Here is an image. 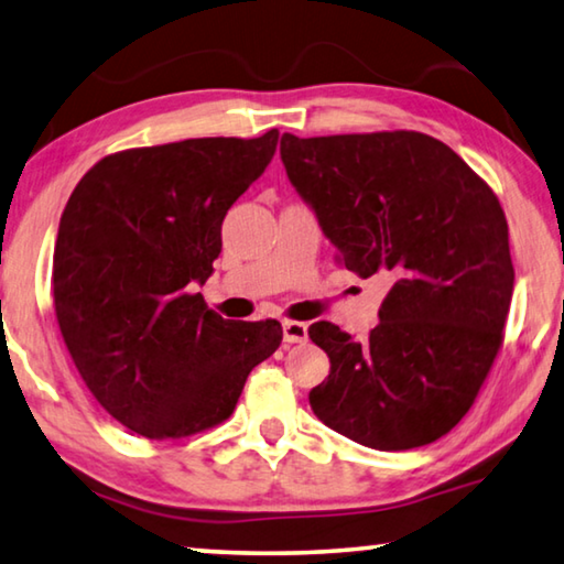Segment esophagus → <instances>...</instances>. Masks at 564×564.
Listing matches in <instances>:
<instances>
[{"mask_svg": "<svg viewBox=\"0 0 564 564\" xmlns=\"http://www.w3.org/2000/svg\"><path fill=\"white\" fill-rule=\"evenodd\" d=\"M282 337H284V343H288V345L304 343V339H307V325H304V322L284 319L282 322Z\"/></svg>", "mask_w": 564, "mask_h": 564, "instance_id": "1", "label": "esophagus"}]
</instances>
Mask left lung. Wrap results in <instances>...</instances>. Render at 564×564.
<instances>
[{
	"mask_svg": "<svg viewBox=\"0 0 564 564\" xmlns=\"http://www.w3.org/2000/svg\"><path fill=\"white\" fill-rule=\"evenodd\" d=\"M292 187L339 260L392 282L365 339L310 327L329 357L312 412L359 445H430L473 408L502 345L514 270L495 192L422 132L282 134Z\"/></svg>",
	"mask_w": 564,
	"mask_h": 564,
	"instance_id": "8db88e82",
	"label": "left lung"
}]
</instances>
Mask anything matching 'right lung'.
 Returning <instances> with one entry per match:
<instances>
[{"mask_svg": "<svg viewBox=\"0 0 564 564\" xmlns=\"http://www.w3.org/2000/svg\"><path fill=\"white\" fill-rule=\"evenodd\" d=\"M276 140L270 129L109 154L62 212L52 292L64 345L101 408L137 435L225 422L247 375L282 343L276 319H221L195 294L215 272L221 219Z\"/></svg>", "mask_w": 564, "mask_h": 564, "instance_id": "add662e5", "label": "right lung"}]
</instances>
